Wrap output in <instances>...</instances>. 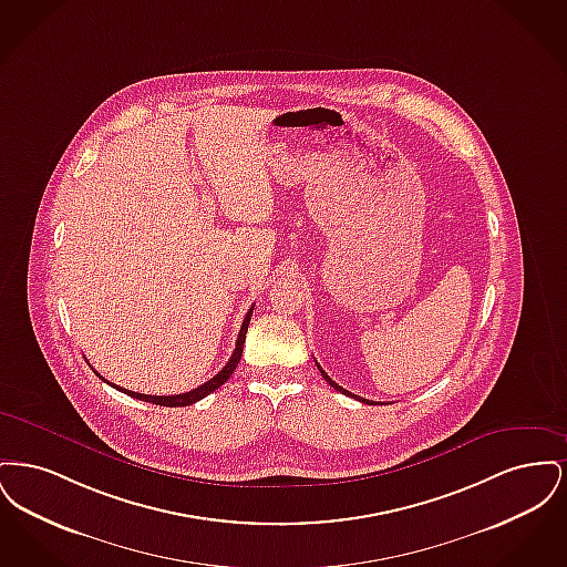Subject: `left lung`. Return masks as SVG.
<instances>
[{"instance_id":"left-lung-1","label":"left lung","mask_w":567,"mask_h":567,"mask_svg":"<svg viewBox=\"0 0 567 567\" xmlns=\"http://www.w3.org/2000/svg\"><path fill=\"white\" fill-rule=\"evenodd\" d=\"M317 368H319V372H321V374H323L324 380H327V382H329V384H331V386H333V389H336V391H340V393H344V395H349V398H357V400H359V402H363V404L377 405V402H372V400H365V398H359V395H352L351 391H347V389H342V386H340V384H338V382H336V380H331V378H329V377H327V374H324V370H323V368H321V365H319V363H317Z\"/></svg>"}]
</instances>
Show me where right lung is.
<instances>
[{
  "label": "right lung",
  "mask_w": 567,
  "mask_h": 567,
  "mask_svg": "<svg viewBox=\"0 0 567 567\" xmlns=\"http://www.w3.org/2000/svg\"><path fill=\"white\" fill-rule=\"evenodd\" d=\"M252 308L255 306H250V310L246 312V317H244L243 327H240V333H238V342H236V349H234V354H231V359L227 361V365L216 374V377L210 378L208 382H204V384H199L197 389H193L189 393H181V395H144V393H135V391H127V389H123V386H116V384H112L109 382L110 386H114V389H118V391H123V393H127L130 398H135V400H142V402H148V404H157V405H167V408H178V405H190L195 404V402H199V400H204L206 395H210L213 391H216L220 384H225L229 377L234 374V370H236V365L240 363V357H243L244 349V340H246V331H248V323H250V315H252ZM97 374V372H95ZM100 377V374H97ZM102 378V377H100ZM104 382H106V378H102Z\"/></svg>",
  "instance_id": "obj_1"
}]
</instances>
